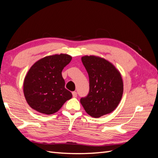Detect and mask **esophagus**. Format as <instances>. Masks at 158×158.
Listing matches in <instances>:
<instances>
[{"label":"esophagus","mask_w":158,"mask_h":158,"mask_svg":"<svg viewBox=\"0 0 158 158\" xmlns=\"http://www.w3.org/2000/svg\"><path fill=\"white\" fill-rule=\"evenodd\" d=\"M73 98L77 97V93H76V92H73Z\"/></svg>","instance_id":"esophagus-1"}]
</instances>
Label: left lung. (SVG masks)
Segmentation results:
<instances>
[{"label": "left lung", "mask_w": 158, "mask_h": 158, "mask_svg": "<svg viewBox=\"0 0 158 158\" xmlns=\"http://www.w3.org/2000/svg\"><path fill=\"white\" fill-rule=\"evenodd\" d=\"M82 62L89 80V93L86 97L80 99L85 112L94 118L111 113L123 96L121 73L112 63L101 57L84 56Z\"/></svg>", "instance_id": "1"}]
</instances>
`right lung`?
Instances as JSON below:
<instances>
[{"mask_svg": "<svg viewBox=\"0 0 158 158\" xmlns=\"http://www.w3.org/2000/svg\"><path fill=\"white\" fill-rule=\"evenodd\" d=\"M72 56L66 54L47 56L33 64L23 81V94L28 105L43 114L57 112L73 97L64 88L62 70L70 63Z\"/></svg>", "mask_w": 158, "mask_h": 158, "instance_id": "right-lung-1", "label": "right lung"}]
</instances>
